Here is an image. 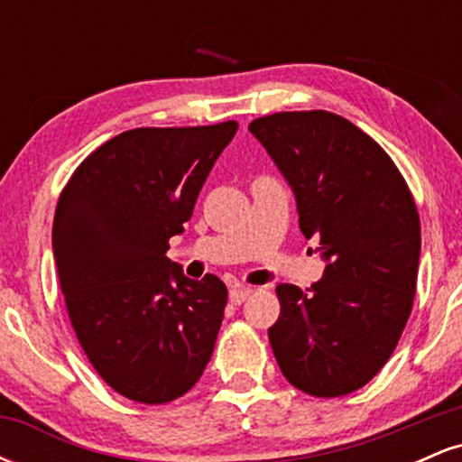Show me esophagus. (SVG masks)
<instances>
[{
    "label": "esophagus",
    "mask_w": 462,
    "mask_h": 462,
    "mask_svg": "<svg viewBox=\"0 0 462 462\" xmlns=\"http://www.w3.org/2000/svg\"><path fill=\"white\" fill-rule=\"evenodd\" d=\"M249 293H252V291H249L247 286H232V289H230V301L235 306L243 304V301L249 298Z\"/></svg>",
    "instance_id": "esophagus-1"
}]
</instances>
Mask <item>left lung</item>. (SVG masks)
I'll return each mask as SVG.
<instances>
[{
	"instance_id": "obj_1",
	"label": "left lung",
	"mask_w": 462,
	"mask_h": 462,
	"mask_svg": "<svg viewBox=\"0 0 462 462\" xmlns=\"http://www.w3.org/2000/svg\"><path fill=\"white\" fill-rule=\"evenodd\" d=\"M249 132L289 180L300 230L328 261L319 282L278 284L269 343L284 378L315 397H341L384 367L417 291L421 226L391 156L328 110L254 119Z\"/></svg>"
}]
</instances>
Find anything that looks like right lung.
<instances>
[{"mask_svg":"<svg viewBox=\"0 0 462 462\" xmlns=\"http://www.w3.org/2000/svg\"><path fill=\"white\" fill-rule=\"evenodd\" d=\"M236 128L128 130L88 153L58 198L51 245L73 332L132 402L178 400L213 356L226 284L187 278L167 249Z\"/></svg>","mask_w":462,"mask_h":462,"instance_id":"right-lung-1","label":"right lung"}]
</instances>
